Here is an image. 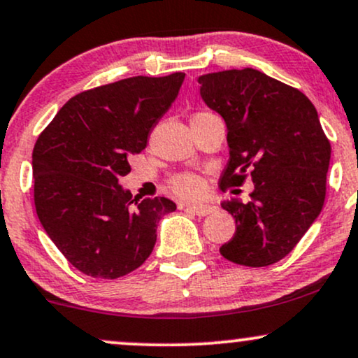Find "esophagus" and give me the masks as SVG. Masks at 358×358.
Wrapping results in <instances>:
<instances>
[{"mask_svg": "<svg viewBox=\"0 0 358 358\" xmlns=\"http://www.w3.org/2000/svg\"><path fill=\"white\" fill-rule=\"evenodd\" d=\"M180 206H185V208L190 210V212L198 215V217H205V215L213 213L215 210H217V206L206 205V203H193V205H180Z\"/></svg>", "mask_w": 358, "mask_h": 358, "instance_id": "1", "label": "esophagus"}]
</instances>
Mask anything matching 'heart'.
<instances>
[{"instance_id":"obj_1","label":"heart","mask_w":358,"mask_h":358,"mask_svg":"<svg viewBox=\"0 0 358 358\" xmlns=\"http://www.w3.org/2000/svg\"><path fill=\"white\" fill-rule=\"evenodd\" d=\"M170 187L176 195L192 198V196H198L201 192H203V180L193 173H182V175H176L175 178L171 180Z\"/></svg>"}]
</instances>
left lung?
I'll use <instances>...</instances> for the list:
<instances>
[{
	"mask_svg": "<svg viewBox=\"0 0 358 358\" xmlns=\"http://www.w3.org/2000/svg\"><path fill=\"white\" fill-rule=\"evenodd\" d=\"M201 100L227 124L230 160L220 185L252 175L250 201L222 203L236 230L222 245L227 260L245 266L277 264L322 212L330 143L312 101L299 90L243 68L198 76Z\"/></svg>",
	"mask_w": 358,
	"mask_h": 358,
	"instance_id": "8db88e82",
	"label": "left lung"
}]
</instances>
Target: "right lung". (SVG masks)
<instances>
[{
  "label": "right lung",
  "mask_w": 358,
  "mask_h": 358,
  "mask_svg": "<svg viewBox=\"0 0 358 358\" xmlns=\"http://www.w3.org/2000/svg\"><path fill=\"white\" fill-rule=\"evenodd\" d=\"M185 73L133 76L88 90L63 105L33 150L34 206L66 260L93 278H118L140 266L157 227L176 205L136 200L120 178L178 96Z\"/></svg>",
  "instance_id": "1"
}]
</instances>
